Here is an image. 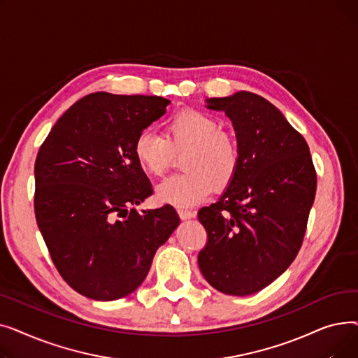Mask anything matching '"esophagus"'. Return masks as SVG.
<instances>
[{"label": "esophagus", "mask_w": 358, "mask_h": 358, "mask_svg": "<svg viewBox=\"0 0 358 358\" xmlns=\"http://www.w3.org/2000/svg\"><path fill=\"white\" fill-rule=\"evenodd\" d=\"M178 216L181 220H189V219H193L196 217V212L193 210H184V209H180L178 210Z\"/></svg>", "instance_id": "34e87169"}]
</instances>
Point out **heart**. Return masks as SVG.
I'll use <instances>...</instances> for the list:
<instances>
[{
  "label": "heart",
  "instance_id": "obj_1",
  "mask_svg": "<svg viewBox=\"0 0 358 358\" xmlns=\"http://www.w3.org/2000/svg\"><path fill=\"white\" fill-rule=\"evenodd\" d=\"M220 123L199 110H184L166 123L165 136L145 129L136 136L134 154L146 173L162 176L176 154H184L185 173L171 176L158 184L155 196L162 204L189 209L212 193L222 190L235 178L241 152L236 139L220 130Z\"/></svg>",
  "mask_w": 358,
  "mask_h": 358
}]
</instances>
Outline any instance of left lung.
<instances>
[{
  "instance_id": "1",
  "label": "left lung",
  "mask_w": 358,
  "mask_h": 358,
  "mask_svg": "<svg viewBox=\"0 0 358 358\" xmlns=\"http://www.w3.org/2000/svg\"><path fill=\"white\" fill-rule=\"evenodd\" d=\"M232 122L239 169L216 203L199 210L208 243L199 268L231 296L254 294L283 274L305 236L316 173L303 136L274 104L250 91L206 99Z\"/></svg>"
}]
</instances>
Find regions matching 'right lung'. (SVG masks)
<instances>
[{"label":"right lung","instance_id":"add662e5","mask_svg":"<svg viewBox=\"0 0 358 358\" xmlns=\"http://www.w3.org/2000/svg\"><path fill=\"white\" fill-rule=\"evenodd\" d=\"M171 103L94 92L55 123L34 164V213L55 267L80 294L110 302L134 293L177 229L173 206L129 209L152 194L136 136Z\"/></svg>","mask_w":358,"mask_h":358}]
</instances>
